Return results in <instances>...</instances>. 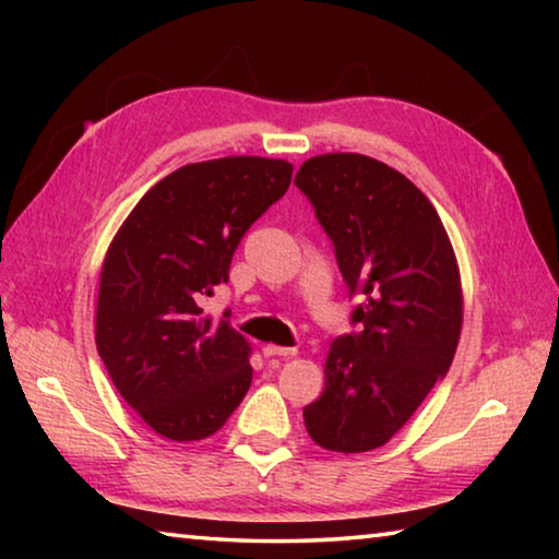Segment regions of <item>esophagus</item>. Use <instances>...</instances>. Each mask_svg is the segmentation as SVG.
<instances>
[{
	"label": "esophagus",
	"instance_id": "esophagus-1",
	"mask_svg": "<svg viewBox=\"0 0 559 559\" xmlns=\"http://www.w3.org/2000/svg\"><path fill=\"white\" fill-rule=\"evenodd\" d=\"M296 347H278V345H263V357H293Z\"/></svg>",
	"mask_w": 559,
	"mask_h": 559
}]
</instances>
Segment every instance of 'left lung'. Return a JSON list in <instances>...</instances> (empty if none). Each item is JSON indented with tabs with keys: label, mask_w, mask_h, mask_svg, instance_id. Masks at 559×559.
Segmentation results:
<instances>
[{
	"label": "left lung",
	"mask_w": 559,
	"mask_h": 559,
	"mask_svg": "<svg viewBox=\"0 0 559 559\" xmlns=\"http://www.w3.org/2000/svg\"><path fill=\"white\" fill-rule=\"evenodd\" d=\"M296 187L333 241L349 298L359 296L349 316L357 330L330 345L325 390L302 419L318 447L372 451L453 362L463 320L456 257L421 189L380 159L310 157Z\"/></svg>",
	"instance_id": "left-lung-1"
}]
</instances>
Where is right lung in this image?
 <instances>
[{"label": "right lung", "mask_w": 559, "mask_h": 559, "mask_svg": "<svg viewBox=\"0 0 559 559\" xmlns=\"http://www.w3.org/2000/svg\"><path fill=\"white\" fill-rule=\"evenodd\" d=\"M293 165L222 157L175 169L130 212L100 271L96 345L112 384L173 441L219 431L251 386L249 343L200 302L229 281L236 246L278 202Z\"/></svg>", "instance_id": "add662e5"}]
</instances>
